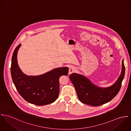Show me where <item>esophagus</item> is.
Here are the masks:
<instances>
[{
  "instance_id": "obj_1",
  "label": "esophagus",
  "mask_w": 131,
  "mask_h": 131,
  "mask_svg": "<svg viewBox=\"0 0 131 131\" xmlns=\"http://www.w3.org/2000/svg\"><path fill=\"white\" fill-rule=\"evenodd\" d=\"M76 70V69L75 67L71 66L69 69V74H71V73L74 72Z\"/></svg>"
}]
</instances>
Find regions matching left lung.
Masks as SVG:
<instances>
[{"instance_id": "1", "label": "left lung", "mask_w": 131, "mask_h": 131, "mask_svg": "<svg viewBox=\"0 0 131 131\" xmlns=\"http://www.w3.org/2000/svg\"><path fill=\"white\" fill-rule=\"evenodd\" d=\"M125 73V67L123 60L121 75L111 86L99 87L85 76L75 73L70 75L69 78L80 102L91 106H100L111 101L116 96L121 87Z\"/></svg>"}]
</instances>
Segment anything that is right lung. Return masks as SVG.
<instances>
[{"instance_id": "add662e5", "label": "right lung", "mask_w": 131, "mask_h": 131, "mask_svg": "<svg viewBox=\"0 0 131 131\" xmlns=\"http://www.w3.org/2000/svg\"><path fill=\"white\" fill-rule=\"evenodd\" d=\"M18 45L13 54L10 71L13 82L21 97L29 103L37 105H47L55 102L59 94V79L67 75L66 67L54 69L38 76H28L19 68L17 61Z\"/></svg>"}]
</instances>
